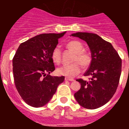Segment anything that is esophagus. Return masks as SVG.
Listing matches in <instances>:
<instances>
[{
    "instance_id": "obj_1",
    "label": "esophagus",
    "mask_w": 129,
    "mask_h": 129,
    "mask_svg": "<svg viewBox=\"0 0 129 129\" xmlns=\"http://www.w3.org/2000/svg\"><path fill=\"white\" fill-rule=\"evenodd\" d=\"M64 80L69 81H74V79H70V78H68V77H65Z\"/></svg>"
}]
</instances>
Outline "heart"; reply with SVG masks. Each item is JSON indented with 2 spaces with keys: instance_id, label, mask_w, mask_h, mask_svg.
<instances>
[{
  "instance_id": "obj_1",
  "label": "heart",
  "mask_w": 129,
  "mask_h": 129,
  "mask_svg": "<svg viewBox=\"0 0 129 129\" xmlns=\"http://www.w3.org/2000/svg\"><path fill=\"white\" fill-rule=\"evenodd\" d=\"M67 47L75 53L73 57V63L64 64L57 70L58 74L68 77H73L81 72V65L87 68L91 62V57L88 53L84 51V46L79 41H71L67 44ZM52 59L56 64L60 63L61 60V50L58 46L55 48L52 52Z\"/></svg>"
}]
</instances>
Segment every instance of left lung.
I'll list each match as a JSON object with an SVG mask.
<instances>
[{"label":"left lung","instance_id":"1","mask_svg":"<svg viewBox=\"0 0 129 129\" xmlns=\"http://www.w3.org/2000/svg\"><path fill=\"white\" fill-rule=\"evenodd\" d=\"M87 43L92 61L84 76H90L89 81L77 79L81 88L74 97L81 107L95 109L105 105L115 94L121 72V59L111 44L97 34L86 32L72 34Z\"/></svg>","mask_w":129,"mask_h":129}]
</instances>
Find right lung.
Masks as SVG:
<instances>
[{"label": "right lung", "mask_w": 129, "mask_h": 129, "mask_svg": "<svg viewBox=\"0 0 129 129\" xmlns=\"http://www.w3.org/2000/svg\"><path fill=\"white\" fill-rule=\"evenodd\" d=\"M65 34L37 35L21 43L15 54V85L22 100L31 107L37 108L47 104L59 84L64 81V76H52L50 74L55 70L52 52L58 39Z\"/></svg>", "instance_id": "add662e5"}]
</instances>
